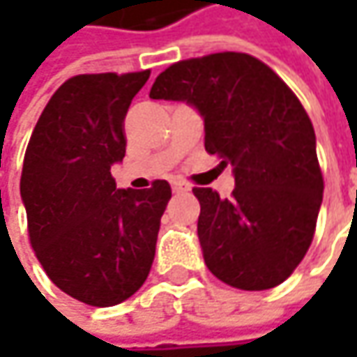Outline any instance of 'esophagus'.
Returning a JSON list of instances; mask_svg holds the SVG:
<instances>
[{
    "instance_id": "esophagus-1",
    "label": "esophagus",
    "mask_w": 357,
    "mask_h": 357,
    "mask_svg": "<svg viewBox=\"0 0 357 357\" xmlns=\"http://www.w3.org/2000/svg\"><path fill=\"white\" fill-rule=\"evenodd\" d=\"M172 192H176V195H181V192H188L190 190V185H186L183 181H172Z\"/></svg>"
}]
</instances>
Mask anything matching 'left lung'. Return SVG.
<instances>
[{
	"label": "left lung",
	"instance_id": "left-lung-1",
	"mask_svg": "<svg viewBox=\"0 0 357 357\" xmlns=\"http://www.w3.org/2000/svg\"><path fill=\"white\" fill-rule=\"evenodd\" d=\"M151 99L185 101L204 119V149L232 165L234 190L192 188L208 270L240 290L286 280L308 252L324 178L316 135L292 89L246 53H213L171 65Z\"/></svg>",
	"mask_w": 357,
	"mask_h": 357
}]
</instances>
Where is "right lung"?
<instances>
[{
    "label": "right lung",
    "mask_w": 357,
    "mask_h": 357,
    "mask_svg": "<svg viewBox=\"0 0 357 357\" xmlns=\"http://www.w3.org/2000/svg\"><path fill=\"white\" fill-rule=\"evenodd\" d=\"M151 71L67 79L35 125L21 200L35 256L51 282L89 306L125 302L146 280L171 185L117 188L123 121Z\"/></svg>",
    "instance_id": "1"
}]
</instances>
